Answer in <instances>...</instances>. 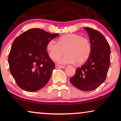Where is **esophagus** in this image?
I'll return each mask as SVG.
<instances>
[{
  "mask_svg": "<svg viewBox=\"0 0 121 121\" xmlns=\"http://www.w3.org/2000/svg\"><path fill=\"white\" fill-rule=\"evenodd\" d=\"M56 68L64 69L65 68V66H61V65H58V64H56Z\"/></svg>",
  "mask_w": 121,
  "mask_h": 121,
  "instance_id": "esophagus-1",
  "label": "esophagus"
}]
</instances>
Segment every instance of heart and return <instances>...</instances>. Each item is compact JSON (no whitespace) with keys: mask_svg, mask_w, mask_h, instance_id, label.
I'll return each instance as SVG.
<instances>
[{"mask_svg":"<svg viewBox=\"0 0 121 121\" xmlns=\"http://www.w3.org/2000/svg\"><path fill=\"white\" fill-rule=\"evenodd\" d=\"M47 50L52 60H57L64 53L65 55L59 59L58 62L62 64H81L85 62L90 56L91 51L90 41L80 35L68 34L58 39V43L51 39L47 43Z\"/></svg>","mask_w":121,"mask_h":121,"instance_id":"heart-1","label":"heart"}]
</instances>
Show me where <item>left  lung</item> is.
I'll return each mask as SVG.
<instances>
[{
    "label": "left lung",
    "instance_id": "obj_1",
    "mask_svg": "<svg viewBox=\"0 0 121 121\" xmlns=\"http://www.w3.org/2000/svg\"><path fill=\"white\" fill-rule=\"evenodd\" d=\"M88 33L91 51L85 63L77 69L70 79L74 86L82 91H91L105 82L110 65V47L99 31L84 27Z\"/></svg>",
    "mask_w": 121,
    "mask_h": 121
}]
</instances>
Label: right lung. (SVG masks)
Instances as JSON below:
<instances>
[{"label":"right lung","instance_id":"add662e5","mask_svg":"<svg viewBox=\"0 0 121 121\" xmlns=\"http://www.w3.org/2000/svg\"><path fill=\"white\" fill-rule=\"evenodd\" d=\"M58 35L42 29H31L15 39L8 63L11 75L22 90L36 91L48 82L55 64L46 51V46Z\"/></svg>","mask_w":121,"mask_h":121}]
</instances>
